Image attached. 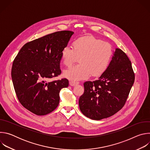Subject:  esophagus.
Wrapping results in <instances>:
<instances>
[{
  "instance_id": "1",
  "label": "esophagus",
  "mask_w": 150,
  "mask_h": 150,
  "mask_svg": "<svg viewBox=\"0 0 150 150\" xmlns=\"http://www.w3.org/2000/svg\"><path fill=\"white\" fill-rule=\"evenodd\" d=\"M79 82H75V81H69V84L71 86H75L76 84H78Z\"/></svg>"
}]
</instances>
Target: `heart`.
<instances>
[{
    "instance_id": "b5f03b06",
    "label": "heart",
    "mask_w": 150,
    "mask_h": 150,
    "mask_svg": "<svg viewBox=\"0 0 150 150\" xmlns=\"http://www.w3.org/2000/svg\"><path fill=\"white\" fill-rule=\"evenodd\" d=\"M72 47H63L61 57L66 67H70L79 59L80 63L63 72L64 76L73 81L87 79L91 75L98 76L103 74L108 69L113 53L109 43L92 36L75 40Z\"/></svg>"
}]
</instances>
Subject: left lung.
<instances>
[{
  "instance_id": "1",
  "label": "left lung",
  "mask_w": 150,
  "mask_h": 150,
  "mask_svg": "<svg viewBox=\"0 0 150 150\" xmlns=\"http://www.w3.org/2000/svg\"><path fill=\"white\" fill-rule=\"evenodd\" d=\"M134 81L131 62L125 52L116 49L101 76L84 82V93L79 99L81 112L97 120L113 116L125 104Z\"/></svg>"
}]
</instances>
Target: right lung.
Returning a JSON list of instances; mask_svg holds the SVG:
<instances>
[{
  "label": "right lung",
  "instance_id": "right-lung-1",
  "mask_svg": "<svg viewBox=\"0 0 150 150\" xmlns=\"http://www.w3.org/2000/svg\"><path fill=\"white\" fill-rule=\"evenodd\" d=\"M73 34L71 31H57L28 42L13 62L11 76L17 98L35 115L53 112L59 105L60 91L68 87L67 78L50 79L61 74V52Z\"/></svg>",
  "mask_w": 150,
  "mask_h": 150
}]
</instances>
